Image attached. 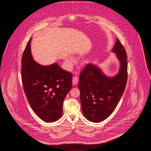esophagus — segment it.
<instances>
[{
  "label": "esophagus",
  "instance_id": "34e87169",
  "mask_svg": "<svg viewBox=\"0 0 151 151\" xmlns=\"http://www.w3.org/2000/svg\"><path fill=\"white\" fill-rule=\"evenodd\" d=\"M79 81V79L77 77H73V79H72V84L73 85H77Z\"/></svg>",
  "mask_w": 151,
  "mask_h": 151
}]
</instances>
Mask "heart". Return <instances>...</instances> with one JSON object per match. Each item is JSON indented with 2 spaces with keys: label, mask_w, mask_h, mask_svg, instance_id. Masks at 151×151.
I'll return each instance as SVG.
<instances>
[{
  "label": "heart",
  "mask_w": 151,
  "mask_h": 151,
  "mask_svg": "<svg viewBox=\"0 0 151 151\" xmlns=\"http://www.w3.org/2000/svg\"><path fill=\"white\" fill-rule=\"evenodd\" d=\"M66 61V63H67L68 68H71L73 66V65L74 64V60H73V59H72V58H67Z\"/></svg>",
  "instance_id": "heart-1"
}]
</instances>
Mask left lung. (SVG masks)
<instances>
[{
    "label": "left lung",
    "mask_w": 151,
    "mask_h": 151,
    "mask_svg": "<svg viewBox=\"0 0 151 151\" xmlns=\"http://www.w3.org/2000/svg\"><path fill=\"white\" fill-rule=\"evenodd\" d=\"M112 51L120 61V69L115 76L109 77L97 66L86 65L80 72L78 88L83 116L90 122H98L114 111L125 89L127 79V54L119 39Z\"/></svg>",
    "instance_id": "left-lung-1"
}]
</instances>
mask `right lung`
Instances as JSON below:
<instances>
[{"mask_svg":"<svg viewBox=\"0 0 151 151\" xmlns=\"http://www.w3.org/2000/svg\"><path fill=\"white\" fill-rule=\"evenodd\" d=\"M29 40L23 52L22 80L33 111L46 122H54L63 114L65 98L72 88V74L57 63L43 66L32 57Z\"/></svg>","mask_w":151,"mask_h":151,"instance_id":"add662e5","label":"right lung"}]
</instances>
